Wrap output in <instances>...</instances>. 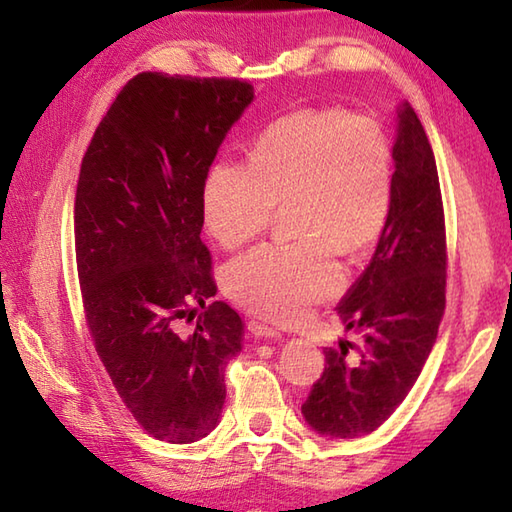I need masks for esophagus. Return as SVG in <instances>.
<instances>
[{"mask_svg": "<svg viewBox=\"0 0 512 512\" xmlns=\"http://www.w3.org/2000/svg\"><path fill=\"white\" fill-rule=\"evenodd\" d=\"M248 332L259 336V339H279L281 332L277 328H273V325L268 323H262V321H248Z\"/></svg>", "mask_w": 512, "mask_h": 512, "instance_id": "1", "label": "esophagus"}]
</instances>
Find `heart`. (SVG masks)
<instances>
[{"mask_svg":"<svg viewBox=\"0 0 512 512\" xmlns=\"http://www.w3.org/2000/svg\"><path fill=\"white\" fill-rule=\"evenodd\" d=\"M394 151L372 116L299 110L257 136L250 165L220 162L204 182V224L224 248L262 235L288 206L297 244L262 246L224 268L226 295L275 321H299L343 286L334 250L361 257L387 224Z\"/></svg>","mask_w":512,"mask_h":512,"instance_id":"b5f03b06","label":"heart"}]
</instances>
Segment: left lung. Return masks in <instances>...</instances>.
<instances>
[{
    "mask_svg": "<svg viewBox=\"0 0 512 512\" xmlns=\"http://www.w3.org/2000/svg\"><path fill=\"white\" fill-rule=\"evenodd\" d=\"M394 195L372 262L339 303L345 330L363 336L325 347V369L301 413L328 438L376 431L416 383L438 336L447 288V235L436 158L413 107L396 112Z\"/></svg>",
    "mask_w": 512,
    "mask_h": 512,
    "instance_id": "left-lung-1",
    "label": "left lung"
}]
</instances>
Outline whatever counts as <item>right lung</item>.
<instances>
[{
	"label": "right lung",
	"mask_w": 512,
	"mask_h": 512,
	"mask_svg": "<svg viewBox=\"0 0 512 512\" xmlns=\"http://www.w3.org/2000/svg\"><path fill=\"white\" fill-rule=\"evenodd\" d=\"M253 99L237 79L136 74L81 162L74 246L96 354L140 427L171 444L217 427L224 367L242 352V317L206 303L217 288L200 233L206 176Z\"/></svg>",
	"instance_id": "add662e5"
}]
</instances>
